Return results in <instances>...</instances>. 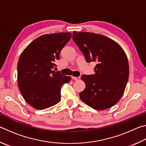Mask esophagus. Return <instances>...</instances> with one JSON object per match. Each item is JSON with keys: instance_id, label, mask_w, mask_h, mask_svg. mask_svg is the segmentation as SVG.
<instances>
[{"instance_id": "obj_1", "label": "esophagus", "mask_w": 146, "mask_h": 146, "mask_svg": "<svg viewBox=\"0 0 146 146\" xmlns=\"http://www.w3.org/2000/svg\"><path fill=\"white\" fill-rule=\"evenodd\" d=\"M72 79H73V80H79L80 79V76H72Z\"/></svg>"}]
</instances>
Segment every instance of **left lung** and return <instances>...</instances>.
Listing matches in <instances>:
<instances>
[{"mask_svg":"<svg viewBox=\"0 0 146 146\" xmlns=\"http://www.w3.org/2000/svg\"><path fill=\"white\" fill-rule=\"evenodd\" d=\"M73 39L88 62L95 61V74L83 75L84 90L80 99L96 110L115 105L122 97L129 78V62L117 42L102 35L73 31Z\"/></svg>","mask_w":146,"mask_h":146,"instance_id":"left-lung-1","label":"left lung"}]
</instances>
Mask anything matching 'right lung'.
<instances>
[{
  "instance_id": "right-lung-1",
  "label": "right lung",
  "mask_w": 146,
  "mask_h": 146,
  "mask_svg": "<svg viewBox=\"0 0 146 146\" xmlns=\"http://www.w3.org/2000/svg\"><path fill=\"white\" fill-rule=\"evenodd\" d=\"M71 38L70 32L46 34L35 39L24 49L17 64V82L26 102L38 110L60 100V88L71 76L55 72L54 62Z\"/></svg>"
}]
</instances>
